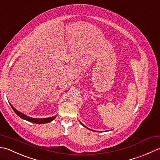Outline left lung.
<instances>
[{
	"mask_svg": "<svg viewBox=\"0 0 160 160\" xmlns=\"http://www.w3.org/2000/svg\"><path fill=\"white\" fill-rule=\"evenodd\" d=\"M81 125H82L83 126H84V127H86V128H87V127H86V126H85L84 125H83V124H82V123H81ZM88 128V129H89L88 128ZM90 130H91V129H90ZM93 131H95V130H93Z\"/></svg>",
	"mask_w": 160,
	"mask_h": 160,
	"instance_id": "obj_1",
	"label": "left lung"
}]
</instances>
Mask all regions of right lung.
<instances>
[{"label": "right lung", "instance_id": "obj_1", "mask_svg": "<svg viewBox=\"0 0 160 160\" xmlns=\"http://www.w3.org/2000/svg\"><path fill=\"white\" fill-rule=\"evenodd\" d=\"M10 104V106H12V109L14 110V111L16 112V115L18 116H19L21 117V118L25 120H27L28 122H30L32 123H38V124H42V123H47L52 121L55 118H56L57 116H54V117H48V118H41V119H37V118H32V117H28L27 115H25V114L22 113L21 112L18 111L17 110L15 109L12 104L9 103Z\"/></svg>", "mask_w": 160, "mask_h": 160}]
</instances>
